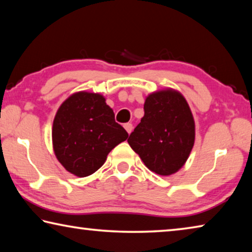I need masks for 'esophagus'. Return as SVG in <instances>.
<instances>
[{"instance_id":"34e87169","label":"esophagus","mask_w":252,"mask_h":252,"mask_svg":"<svg viewBox=\"0 0 252 252\" xmlns=\"http://www.w3.org/2000/svg\"><path fill=\"white\" fill-rule=\"evenodd\" d=\"M123 126H125V129L126 130V132L129 134L132 132V129H133V126H132V123H126V125Z\"/></svg>"}]
</instances>
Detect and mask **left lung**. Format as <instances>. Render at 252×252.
I'll use <instances>...</instances> for the list:
<instances>
[{
	"label": "left lung",
	"mask_w": 252,
	"mask_h": 252,
	"mask_svg": "<svg viewBox=\"0 0 252 252\" xmlns=\"http://www.w3.org/2000/svg\"><path fill=\"white\" fill-rule=\"evenodd\" d=\"M148 169L160 176L176 173L194 143V121L181 93H151L144 102V117L127 139Z\"/></svg>",
	"instance_id": "left-lung-1"
}]
</instances>
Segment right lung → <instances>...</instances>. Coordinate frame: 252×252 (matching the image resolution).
Returning <instances> with one entry per match:
<instances>
[{
    "label": "right lung",
    "mask_w": 252,
    "mask_h": 252,
    "mask_svg": "<svg viewBox=\"0 0 252 252\" xmlns=\"http://www.w3.org/2000/svg\"><path fill=\"white\" fill-rule=\"evenodd\" d=\"M113 110L97 93L78 92L63 102L52 129L54 153L65 170L83 178L94 173L106 156L127 139Z\"/></svg>",
    "instance_id": "1"
}]
</instances>
